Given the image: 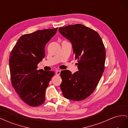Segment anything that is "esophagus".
I'll return each mask as SVG.
<instances>
[{
  "instance_id": "1",
  "label": "esophagus",
  "mask_w": 128,
  "mask_h": 128,
  "mask_svg": "<svg viewBox=\"0 0 128 128\" xmlns=\"http://www.w3.org/2000/svg\"><path fill=\"white\" fill-rule=\"evenodd\" d=\"M60 72H61V70H57L56 71V75H59L60 74Z\"/></svg>"
}]
</instances>
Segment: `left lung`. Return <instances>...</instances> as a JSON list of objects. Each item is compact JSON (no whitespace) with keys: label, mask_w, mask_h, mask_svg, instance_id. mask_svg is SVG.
I'll return each mask as SVG.
<instances>
[{"label":"left lung","mask_w":128,"mask_h":128,"mask_svg":"<svg viewBox=\"0 0 128 128\" xmlns=\"http://www.w3.org/2000/svg\"><path fill=\"white\" fill-rule=\"evenodd\" d=\"M60 33L70 40L77 59L78 71L61 72V90L64 97L82 101L94 92L104 69L106 50L96 31L81 24L59 28Z\"/></svg>","instance_id":"1"}]
</instances>
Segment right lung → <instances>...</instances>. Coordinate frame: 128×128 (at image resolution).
I'll return each instance as SVG.
<instances>
[{"mask_svg": "<svg viewBox=\"0 0 128 128\" xmlns=\"http://www.w3.org/2000/svg\"><path fill=\"white\" fill-rule=\"evenodd\" d=\"M58 28L39 30L21 36L10 52V80L20 98L29 106L37 107L45 102V91L53 71L37 70L45 56V46L55 35Z\"/></svg>", "mask_w": 128, "mask_h": 128, "instance_id": "right-lung-1", "label": "right lung"}]
</instances>
